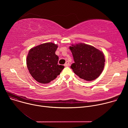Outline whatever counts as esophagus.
Instances as JSON below:
<instances>
[{"instance_id": "obj_1", "label": "esophagus", "mask_w": 128, "mask_h": 128, "mask_svg": "<svg viewBox=\"0 0 128 128\" xmlns=\"http://www.w3.org/2000/svg\"><path fill=\"white\" fill-rule=\"evenodd\" d=\"M69 65V62H68V61H67V62L65 63V64H64V66H65V67L68 66Z\"/></svg>"}]
</instances>
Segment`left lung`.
<instances>
[{"instance_id":"1","label":"left lung","mask_w":128,"mask_h":128,"mask_svg":"<svg viewBox=\"0 0 128 128\" xmlns=\"http://www.w3.org/2000/svg\"><path fill=\"white\" fill-rule=\"evenodd\" d=\"M69 47L74 63L71 66L74 73L86 81H92L98 78L105 65L102 52L88 44L80 43Z\"/></svg>"}]
</instances>
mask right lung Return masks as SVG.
<instances>
[{"label": "right lung", "instance_id": "1", "mask_svg": "<svg viewBox=\"0 0 128 128\" xmlns=\"http://www.w3.org/2000/svg\"><path fill=\"white\" fill-rule=\"evenodd\" d=\"M57 44L52 42L42 44L31 48L26 63L31 76L38 82L48 84L52 81L64 69L59 65V57L55 54Z\"/></svg>", "mask_w": 128, "mask_h": 128}]
</instances>
